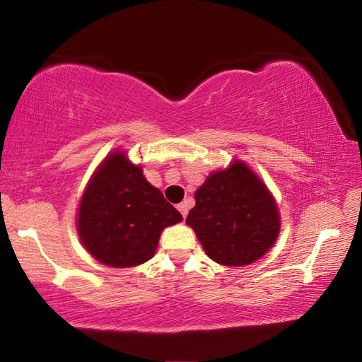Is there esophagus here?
Here are the masks:
<instances>
[{"label": "esophagus", "mask_w": 362, "mask_h": 362, "mask_svg": "<svg viewBox=\"0 0 362 362\" xmlns=\"http://www.w3.org/2000/svg\"><path fill=\"white\" fill-rule=\"evenodd\" d=\"M177 209H179V212L182 214L183 218L187 217V214H188V204L187 203H180L179 206H177Z\"/></svg>", "instance_id": "obj_1"}]
</instances>
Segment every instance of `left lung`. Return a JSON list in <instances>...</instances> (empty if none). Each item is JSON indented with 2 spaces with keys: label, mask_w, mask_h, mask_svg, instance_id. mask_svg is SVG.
Returning a JSON list of instances; mask_svg holds the SVG:
<instances>
[{
  "label": "left lung",
  "mask_w": 362,
  "mask_h": 362,
  "mask_svg": "<svg viewBox=\"0 0 362 362\" xmlns=\"http://www.w3.org/2000/svg\"><path fill=\"white\" fill-rule=\"evenodd\" d=\"M187 223L214 262L243 267L276 243L279 212L263 182L241 161L217 170L194 193Z\"/></svg>",
  "instance_id": "8db88e82"
}]
</instances>
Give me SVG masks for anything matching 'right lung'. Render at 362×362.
<instances>
[{
  "mask_svg": "<svg viewBox=\"0 0 362 362\" xmlns=\"http://www.w3.org/2000/svg\"><path fill=\"white\" fill-rule=\"evenodd\" d=\"M180 220V212L146 182L142 168L115 151L90 177L76 225L79 240L95 260L129 268L150 260L161 231Z\"/></svg>",
  "mask_w": 362,
  "mask_h": 362,
  "instance_id": "add662e5",
  "label": "right lung"
}]
</instances>
